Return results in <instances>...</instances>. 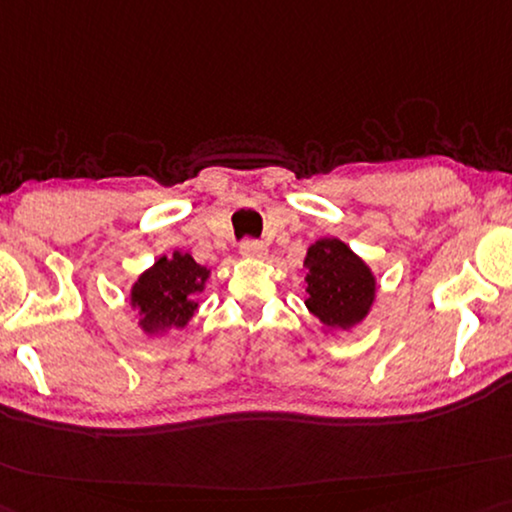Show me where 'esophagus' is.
Returning a JSON list of instances; mask_svg holds the SVG:
<instances>
[{
	"label": "esophagus",
	"instance_id": "esophagus-1",
	"mask_svg": "<svg viewBox=\"0 0 512 512\" xmlns=\"http://www.w3.org/2000/svg\"><path fill=\"white\" fill-rule=\"evenodd\" d=\"M239 253H241V257H246V259H264L266 257V246L262 241H243Z\"/></svg>",
	"mask_w": 512,
	"mask_h": 512
}]
</instances>
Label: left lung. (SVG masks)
<instances>
[{"mask_svg": "<svg viewBox=\"0 0 512 512\" xmlns=\"http://www.w3.org/2000/svg\"><path fill=\"white\" fill-rule=\"evenodd\" d=\"M305 266V308L326 335L354 331L377 301V276L345 241L324 236L310 243Z\"/></svg>", "mask_w": 512, "mask_h": 512, "instance_id": "1", "label": "left lung"}]
</instances>
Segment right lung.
<instances>
[{
    "label": "right lung",
    "mask_w": 512,
    "mask_h": 512,
    "mask_svg": "<svg viewBox=\"0 0 512 512\" xmlns=\"http://www.w3.org/2000/svg\"><path fill=\"white\" fill-rule=\"evenodd\" d=\"M209 278L211 269L197 264L190 253L174 250L172 255H160L128 289V305L140 317V331L149 338H163L186 329L200 308L197 296L207 289Z\"/></svg>",
    "instance_id": "right-lung-1"
}]
</instances>
